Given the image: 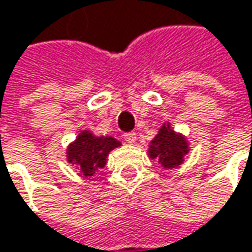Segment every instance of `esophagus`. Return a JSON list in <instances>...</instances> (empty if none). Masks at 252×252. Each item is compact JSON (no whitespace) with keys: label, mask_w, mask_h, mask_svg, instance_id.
Here are the masks:
<instances>
[{"label":"esophagus","mask_w":252,"mask_h":252,"mask_svg":"<svg viewBox=\"0 0 252 252\" xmlns=\"http://www.w3.org/2000/svg\"><path fill=\"white\" fill-rule=\"evenodd\" d=\"M125 137V140L127 142V143H135L136 142V133L135 132H129V133H125L123 135Z\"/></svg>","instance_id":"1"}]
</instances>
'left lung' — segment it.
<instances>
[{
    "label": "left lung",
    "instance_id": "obj_1",
    "mask_svg": "<svg viewBox=\"0 0 252 252\" xmlns=\"http://www.w3.org/2000/svg\"><path fill=\"white\" fill-rule=\"evenodd\" d=\"M189 152L185 136L176 133L171 123H165L149 145V158L156 159L163 169H173L184 163V156Z\"/></svg>",
    "mask_w": 252,
    "mask_h": 252
}]
</instances>
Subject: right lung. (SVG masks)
Instances as JSON below:
<instances>
[{"instance_id":"obj_1","label":"right lung","mask_w":252,"mask_h":252,"mask_svg":"<svg viewBox=\"0 0 252 252\" xmlns=\"http://www.w3.org/2000/svg\"><path fill=\"white\" fill-rule=\"evenodd\" d=\"M119 146L120 142L112 136H94L89 130H81L67 148V162L77 169L79 175L92 178L104 168L109 153Z\"/></svg>"}]
</instances>
